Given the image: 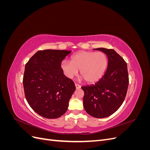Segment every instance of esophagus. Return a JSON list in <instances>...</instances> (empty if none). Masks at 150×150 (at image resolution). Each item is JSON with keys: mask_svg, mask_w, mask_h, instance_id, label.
I'll return each mask as SVG.
<instances>
[{"mask_svg": "<svg viewBox=\"0 0 150 150\" xmlns=\"http://www.w3.org/2000/svg\"><path fill=\"white\" fill-rule=\"evenodd\" d=\"M75 86H76V89H79L80 88H81V86L79 85V84H75Z\"/></svg>", "mask_w": 150, "mask_h": 150, "instance_id": "obj_1", "label": "esophagus"}]
</instances>
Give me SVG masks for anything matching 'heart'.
I'll use <instances>...</instances> for the list:
<instances>
[{"instance_id":"b5f03b06","label":"heart","mask_w":150,"mask_h":150,"mask_svg":"<svg viewBox=\"0 0 150 150\" xmlns=\"http://www.w3.org/2000/svg\"><path fill=\"white\" fill-rule=\"evenodd\" d=\"M108 63V57L103 52L81 51L72 55L71 61H62L61 67L67 78H74L80 70V75L86 82L94 83L102 78Z\"/></svg>"}]
</instances>
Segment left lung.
<instances>
[{
  "mask_svg": "<svg viewBox=\"0 0 150 150\" xmlns=\"http://www.w3.org/2000/svg\"><path fill=\"white\" fill-rule=\"evenodd\" d=\"M105 53L108 63L104 76L96 83L81 87L83 106L88 114L103 118L115 112L123 103L129 84L127 64L115 50L94 49Z\"/></svg>",
  "mask_w": 150,
  "mask_h": 150,
  "instance_id": "1",
  "label": "left lung"
}]
</instances>
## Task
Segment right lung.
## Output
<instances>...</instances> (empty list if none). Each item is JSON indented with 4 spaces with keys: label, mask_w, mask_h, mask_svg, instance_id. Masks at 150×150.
I'll return each instance as SVG.
<instances>
[{
    "label": "right lung",
    "mask_w": 150,
    "mask_h": 150,
    "mask_svg": "<svg viewBox=\"0 0 150 150\" xmlns=\"http://www.w3.org/2000/svg\"><path fill=\"white\" fill-rule=\"evenodd\" d=\"M71 52L39 51L25 64L23 86L26 100L35 112L46 118L64 115L76 90L74 82L65 76L61 67L62 61Z\"/></svg>",
    "instance_id": "add662e5"
}]
</instances>
